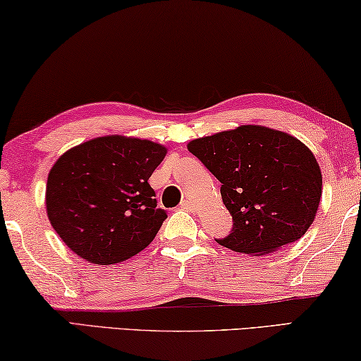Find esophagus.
Returning a JSON list of instances; mask_svg holds the SVG:
<instances>
[{
	"label": "esophagus",
	"mask_w": 361,
	"mask_h": 361,
	"mask_svg": "<svg viewBox=\"0 0 361 361\" xmlns=\"http://www.w3.org/2000/svg\"><path fill=\"white\" fill-rule=\"evenodd\" d=\"M180 207L185 209V211H188V212L195 211V204H192V202L190 201V199H183L181 204H180Z\"/></svg>",
	"instance_id": "1"
}]
</instances>
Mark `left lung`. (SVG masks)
I'll use <instances>...</instances> for the list:
<instances>
[{
  "label": "left lung",
  "mask_w": 361,
  "mask_h": 361,
  "mask_svg": "<svg viewBox=\"0 0 361 361\" xmlns=\"http://www.w3.org/2000/svg\"><path fill=\"white\" fill-rule=\"evenodd\" d=\"M222 186L233 227L217 243L246 255H267L306 233L318 211L322 176L297 137L246 125L188 144Z\"/></svg>",
  "instance_id": "1"
}]
</instances>
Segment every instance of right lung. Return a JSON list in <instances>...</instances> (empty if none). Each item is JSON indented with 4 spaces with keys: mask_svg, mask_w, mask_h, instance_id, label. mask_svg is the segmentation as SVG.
Returning <instances> with one entry per match:
<instances>
[{
    "mask_svg": "<svg viewBox=\"0 0 361 361\" xmlns=\"http://www.w3.org/2000/svg\"><path fill=\"white\" fill-rule=\"evenodd\" d=\"M166 149L147 139L105 136L63 154L47 180V214L73 252L94 264L137 255L166 219L150 175Z\"/></svg>",
    "mask_w": 361,
    "mask_h": 361,
    "instance_id": "obj_1",
    "label": "right lung"
}]
</instances>
